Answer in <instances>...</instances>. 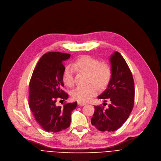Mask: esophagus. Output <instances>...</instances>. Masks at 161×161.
I'll list each match as a JSON object with an SVG mask.
<instances>
[{
  "instance_id": "esophagus-1",
  "label": "esophagus",
  "mask_w": 161,
  "mask_h": 161,
  "mask_svg": "<svg viewBox=\"0 0 161 161\" xmlns=\"http://www.w3.org/2000/svg\"><path fill=\"white\" fill-rule=\"evenodd\" d=\"M78 105H79V106H85V105H86V103H81V102H78Z\"/></svg>"
}]
</instances>
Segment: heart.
<instances>
[{
    "label": "heart",
    "instance_id": "b5f03b06",
    "mask_svg": "<svg viewBox=\"0 0 161 161\" xmlns=\"http://www.w3.org/2000/svg\"><path fill=\"white\" fill-rule=\"evenodd\" d=\"M74 70L88 74L87 82L91 83L86 86H80L72 92V98L79 102L86 103L97 94L98 87L105 88L112 77L111 68L106 63H100L98 59L89 55H82L71 64L66 67L63 75V80L65 85L70 87L74 86Z\"/></svg>",
    "mask_w": 161,
    "mask_h": 161
}]
</instances>
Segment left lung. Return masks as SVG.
<instances>
[{"label":"left lung","mask_w":161,"mask_h":161,"mask_svg":"<svg viewBox=\"0 0 161 161\" xmlns=\"http://www.w3.org/2000/svg\"><path fill=\"white\" fill-rule=\"evenodd\" d=\"M112 77L106 89L98 97L108 100L107 108L95 106L91 124L100 131H115L127 120L134 106V83L132 72L123 56L115 52L110 57Z\"/></svg>","instance_id":"left-lung-1"}]
</instances>
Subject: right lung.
I'll use <instances>...</instances> for the list:
<instances>
[{"instance_id": "add662e5", "label": "right lung", "mask_w": 161, "mask_h": 161, "mask_svg": "<svg viewBox=\"0 0 161 161\" xmlns=\"http://www.w3.org/2000/svg\"><path fill=\"white\" fill-rule=\"evenodd\" d=\"M70 54L48 52L42 56L34 69L29 83V105L37 123L47 132H58L69 127L71 114L77 103L57 106V99L66 100L64 87L63 61Z\"/></svg>"}]
</instances>
